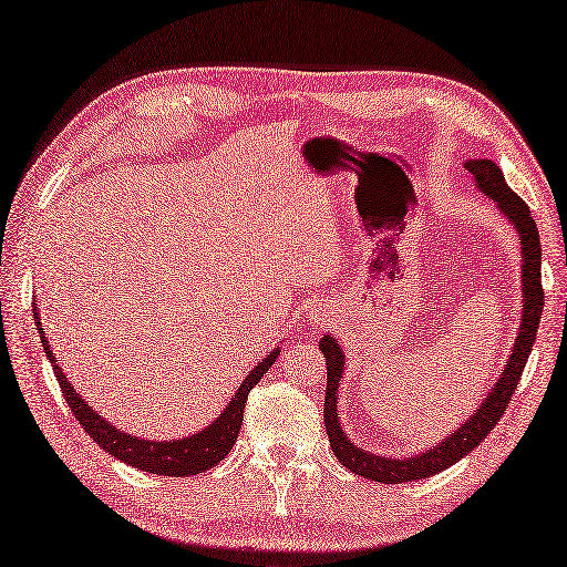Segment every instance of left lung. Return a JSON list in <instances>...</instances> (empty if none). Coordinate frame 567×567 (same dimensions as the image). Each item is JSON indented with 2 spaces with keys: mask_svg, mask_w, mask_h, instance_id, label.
<instances>
[{
  "mask_svg": "<svg viewBox=\"0 0 567 567\" xmlns=\"http://www.w3.org/2000/svg\"><path fill=\"white\" fill-rule=\"evenodd\" d=\"M465 167L473 173L477 187L487 192V197L497 202V207L504 212V216L516 226L522 238V252H524V315H522V329L516 336L514 351L507 363V370L502 372L499 382L492 388V392L485 396L483 406L470 416L465 424L457 429L453 436L443 439L441 445H433L431 451L419 453L409 461H394V457H380L375 453L360 451L343 436V429L339 424V414H336V392L341 384L343 372V353L339 343L331 336H323L319 348L323 358H327V396H323V424H327L329 443L333 449V455L351 470V473L375 480L382 485H400L412 483V480H424L441 473V470L451 467L453 463L461 461L463 455L475 449L480 441L487 439V433L497 426L502 414L507 412L512 402V394L516 384L522 380V372L526 368V360L532 355V346L536 343V331L540 323V315H544V285H540V238L536 219L528 212V204L512 192V187L504 183V175L499 167L492 161H467Z\"/></svg>",
  "mask_w": 567,
  "mask_h": 567,
  "instance_id": "8db88e82",
  "label": "left lung"
}]
</instances>
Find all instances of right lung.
<instances>
[{
    "mask_svg": "<svg viewBox=\"0 0 567 567\" xmlns=\"http://www.w3.org/2000/svg\"><path fill=\"white\" fill-rule=\"evenodd\" d=\"M33 319H35V329L41 333V343L43 351L48 355V360L53 363V372L60 382V390H63L65 402L70 406V412L75 414V419L82 424V429L87 431V436L92 441H97L102 449L124 461L126 465H134L138 470H146V473L153 475H165V477H189V475H199L204 470L214 467L216 463H221L224 457L231 453L234 443L238 439L240 424H244V409H246V400L248 392L256 388L260 382V378L268 372V368L275 363L277 351L270 353L262 363L256 365V370L240 384L238 392L234 394L231 404L226 406V412L214 421L209 429H204L202 433H195L189 439H177V441H146V439H136L131 433L116 431L110 421H104L102 416H97L92 409L84 404L82 396L70 388L68 378L63 375V370L58 368V360L53 358L51 346H48L39 315H35L33 307Z\"/></svg>",
    "mask_w": 567,
    "mask_h": 567,
    "instance_id": "add662e5",
    "label": "right lung"
}]
</instances>
